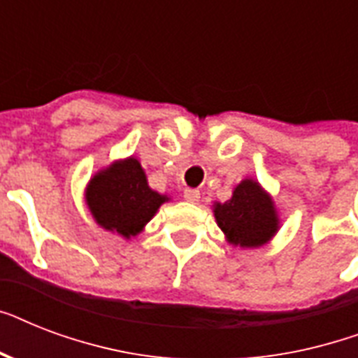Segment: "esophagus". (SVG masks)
Returning <instances> with one entry per match:
<instances>
[{
	"mask_svg": "<svg viewBox=\"0 0 358 358\" xmlns=\"http://www.w3.org/2000/svg\"><path fill=\"white\" fill-rule=\"evenodd\" d=\"M184 199L191 204H196V202L201 201V191L199 189H185L184 191Z\"/></svg>",
	"mask_w": 358,
	"mask_h": 358,
	"instance_id": "1",
	"label": "esophagus"
}]
</instances>
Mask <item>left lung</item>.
<instances>
[{
	"label": "left lung",
	"mask_w": 358,
	"mask_h": 358,
	"mask_svg": "<svg viewBox=\"0 0 358 358\" xmlns=\"http://www.w3.org/2000/svg\"><path fill=\"white\" fill-rule=\"evenodd\" d=\"M213 215L230 245L258 249L280 229L273 196L255 178L241 180L227 202H213Z\"/></svg>",
	"instance_id": "left-lung-1"
}]
</instances>
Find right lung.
<instances>
[{
    "label": "right lung",
    "instance_id": "add662e5",
    "mask_svg": "<svg viewBox=\"0 0 358 358\" xmlns=\"http://www.w3.org/2000/svg\"><path fill=\"white\" fill-rule=\"evenodd\" d=\"M169 201L171 196L148 185L145 169L134 156L100 169L85 187V202L92 219L103 230L117 232L124 239L141 234L159 206Z\"/></svg>",
    "mask_w": 358,
    "mask_h": 358
}]
</instances>
